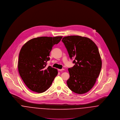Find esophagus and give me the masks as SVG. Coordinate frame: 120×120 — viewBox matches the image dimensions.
Returning <instances> with one entry per match:
<instances>
[{"instance_id":"1","label":"esophagus","mask_w":120,"mask_h":120,"mask_svg":"<svg viewBox=\"0 0 120 120\" xmlns=\"http://www.w3.org/2000/svg\"><path fill=\"white\" fill-rule=\"evenodd\" d=\"M64 70V68H63V69H58V71H62L63 70Z\"/></svg>"}]
</instances>
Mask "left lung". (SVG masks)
Segmentation results:
<instances>
[{
	"instance_id": "1",
	"label": "left lung",
	"mask_w": 120,
	"mask_h": 120,
	"mask_svg": "<svg viewBox=\"0 0 120 120\" xmlns=\"http://www.w3.org/2000/svg\"><path fill=\"white\" fill-rule=\"evenodd\" d=\"M62 41L75 64L68 69L70 77L67 85L75 93H86L94 85L102 68L98 48L90 39L80 36L64 37Z\"/></svg>"
}]
</instances>
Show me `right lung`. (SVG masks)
Instances as JSON below:
<instances>
[{"label":"right lung","instance_id":"right-lung-1","mask_svg":"<svg viewBox=\"0 0 120 120\" xmlns=\"http://www.w3.org/2000/svg\"><path fill=\"white\" fill-rule=\"evenodd\" d=\"M62 37L35 38L28 41L21 48L19 55L18 71L25 85L32 91L38 93L45 92L57 75V69L46 65L52 47Z\"/></svg>","mask_w":120,"mask_h":120}]
</instances>
